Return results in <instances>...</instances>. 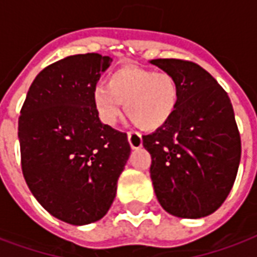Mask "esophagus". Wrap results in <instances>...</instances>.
<instances>
[{
	"label": "esophagus",
	"instance_id": "34e87169",
	"mask_svg": "<svg viewBox=\"0 0 257 257\" xmlns=\"http://www.w3.org/2000/svg\"><path fill=\"white\" fill-rule=\"evenodd\" d=\"M128 142L131 144L132 150H138L143 146V140H142V136L136 132H128Z\"/></svg>",
	"mask_w": 257,
	"mask_h": 257
}]
</instances>
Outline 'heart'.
I'll use <instances>...</instances> for the list:
<instances>
[{"label":"heart","instance_id":"obj_1","mask_svg":"<svg viewBox=\"0 0 257 257\" xmlns=\"http://www.w3.org/2000/svg\"><path fill=\"white\" fill-rule=\"evenodd\" d=\"M180 91L167 72H154L139 66H123L109 76L107 85L92 91V106L102 123L113 126L125 111L139 128L151 132L172 118Z\"/></svg>","mask_w":257,"mask_h":257}]
</instances>
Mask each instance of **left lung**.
<instances>
[{
    "mask_svg": "<svg viewBox=\"0 0 257 257\" xmlns=\"http://www.w3.org/2000/svg\"><path fill=\"white\" fill-rule=\"evenodd\" d=\"M176 79L180 91L172 118L143 136L151 154V180L163 210L197 219L222 206L234 184L241 139L226 92L195 62L176 58L150 61Z\"/></svg>",
    "mask_w": 257,
    "mask_h": 257,
    "instance_id": "obj_1",
    "label": "left lung"
}]
</instances>
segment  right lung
<instances>
[{
  "mask_svg": "<svg viewBox=\"0 0 257 257\" xmlns=\"http://www.w3.org/2000/svg\"><path fill=\"white\" fill-rule=\"evenodd\" d=\"M98 53L46 66L32 81L19 118L22 170L41 206L81 226L109 211L131 146L99 121L92 91L111 62Z\"/></svg>",
  "mask_w": 257,
  "mask_h": 257,
  "instance_id": "add662e5",
  "label": "right lung"
}]
</instances>
